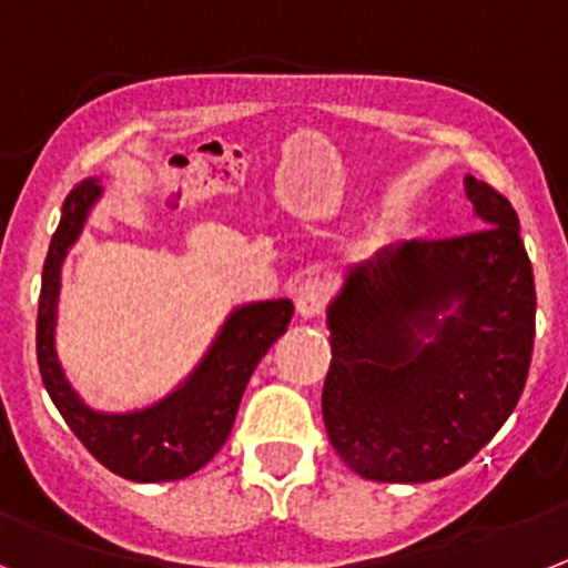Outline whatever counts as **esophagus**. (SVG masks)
<instances>
[{
  "label": "esophagus",
  "instance_id": "esophagus-1",
  "mask_svg": "<svg viewBox=\"0 0 568 568\" xmlns=\"http://www.w3.org/2000/svg\"><path fill=\"white\" fill-rule=\"evenodd\" d=\"M331 300V285L322 277H308L300 288H296V314L303 320L320 316Z\"/></svg>",
  "mask_w": 568,
  "mask_h": 568
}]
</instances>
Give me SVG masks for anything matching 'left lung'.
Masks as SVG:
<instances>
[{
    "instance_id": "1",
    "label": "left lung",
    "mask_w": 568,
    "mask_h": 568,
    "mask_svg": "<svg viewBox=\"0 0 568 568\" xmlns=\"http://www.w3.org/2000/svg\"><path fill=\"white\" fill-rule=\"evenodd\" d=\"M484 229L410 240L347 272L328 305L322 418L367 481H436L504 427L532 362L535 280L513 203L464 178Z\"/></svg>"
}]
</instances>
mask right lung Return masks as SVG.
Instances as JSON below:
<instances>
[{
	"label": "right lung",
	"instance_id": "add662e5",
	"mask_svg": "<svg viewBox=\"0 0 568 568\" xmlns=\"http://www.w3.org/2000/svg\"><path fill=\"white\" fill-rule=\"evenodd\" d=\"M101 197V183L87 178L61 206V221L44 260L39 320H36V356L53 405L106 469L138 484L178 481L197 473L226 444L237 416L240 398L265 351L285 334L294 303L265 300L240 305L223 322L221 334L201 365L183 385L155 405L132 413H101L87 407L64 379L55 356V308H59L61 263L79 240L87 214Z\"/></svg>",
	"mask_w": 568,
	"mask_h": 568
}]
</instances>
